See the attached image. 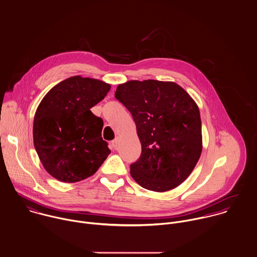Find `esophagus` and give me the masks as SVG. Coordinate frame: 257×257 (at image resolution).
I'll list each match as a JSON object with an SVG mask.
<instances>
[{
  "instance_id": "esophagus-1",
  "label": "esophagus",
  "mask_w": 257,
  "mask_h": 257,
  "mask_svg": "<svg viewBox=\"0 0 257 257\" xmlns=\"http://www.w3.org/2000/svg\"><path fill=\"white\" fill-rule=\"evenodd\" d=\"M117 145H118V138H115V139L111 142V147H113V148H115V147H117Z\"/></svg>"
}]
</instances>
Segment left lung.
Instances as JSON below:
<instances>
[{
	"instance_id": "obj_1",
	"label": "left lung",
	"mask_w": 257,
	"mask_h": 257,
	"mask_svg": "<svg viewBox=\"0 0 257 257\" xmlns=\"http://www.w3.org/2000/svg\"><path fill=\"white\" fill-rule=\"evenodd\" d=\"M114 97L131 111L142 154L131 175L145 189L166 192L183 183L202 152L200 110L174 82L132 80L119 84Z\"/></svg>"
}]
</instances>
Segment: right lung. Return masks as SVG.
Here are the masks:
<instances>
[{
  "mask_svg": "<svg viewBox=\"0 0 257 257\" xmlns=\"http://www.w3.org/2000/svg\"><path fill=\"white\" fill-rule=\"evenodd\" d=\"M110 89L101 80L73 76L41 100L34 119V145L44 169L55 179L65 183L84 180L110 154L102 139L103 119L90 110Z\"/></svg>",
  "mask_w": 257,
  "mask_h": 257,
  "instance_id": "add662e5",
  "label": "right lung"
}]
</instances>
